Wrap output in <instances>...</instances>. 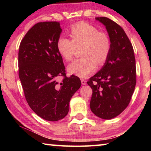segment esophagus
I'll return each mask as SVG.
<instances>
[{
  "label": "esophagus",
  "mask_w": 151,
  "mask_h": 151,
  "mask_svg": "<svg viewBox=\"0 0 151 151\" xmlns=\"http://www.w3.org/2000/svg\"><path fill=\"white\" fill-rule=\"evenodd\" d=\"M81 81L82 85H85L86 84V81L85 80V79H83V78H81Z\"/></svg>",
  "instance_id": "34e87169"
}]
</instances>
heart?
<instances>
[{"label": "heart", "mask_w": 151, "mask_h": 151, "mask_svg": "<svg viewBox=\"0 0 151 151\" xmlns=\"http://www.w3.org/2000/svg\"><path fill=\"white\" fill-rule=\"evenodd\" d=\"M72 40L60 37L57 47L59 54L66 60L73 58L76 47L83 46L81 55L83 57L74 60L68 66V73L85 78L94 70L97 63L103 65L107 60L111 51V43L106 32L99 31L93 25L86 22H78L70 29Z\"/></svg>", "instance_id": "b5f03b06"}]
</instances>
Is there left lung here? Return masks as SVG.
Wrapping results in <instances>:
<instances>
[{"label":"left lung","instance_id":"left-lung-1","mask_svg":"<svg viewBox=\"0 0 151 151\" xmlns=\"http://www.w3.org/2000/svg\"><path fill=\"white\" fill-rule=\"evenodd\" d=\"M111 40L110 54L101 69L90 78L93 90L90 107L96 116L109 120L129 105L136 85L133 48L121 26L106 17H96Z\"/></svg>","mask_w":151,"mask_h":151}]
</instances>
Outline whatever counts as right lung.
<instances>
[{"label":"right lung","instance_id":"add662e5","mask_svg":"<svg viewBox=\"0 0 151 151\" xmlns=\"http://www.w3.org/2000/svg\"><path fill=\"white\" fill-rule=\"evenodd\" d=\"M62 32L60 22L35 24L21 40L19 51V74L25 98L38 116L57 121L67 115L73 94L81 86L80 78L66 77L57 43ZM63 76L62 83L57 81Z\"/></svg>","mask_w":151,"mask_h":151}]
</instances>
